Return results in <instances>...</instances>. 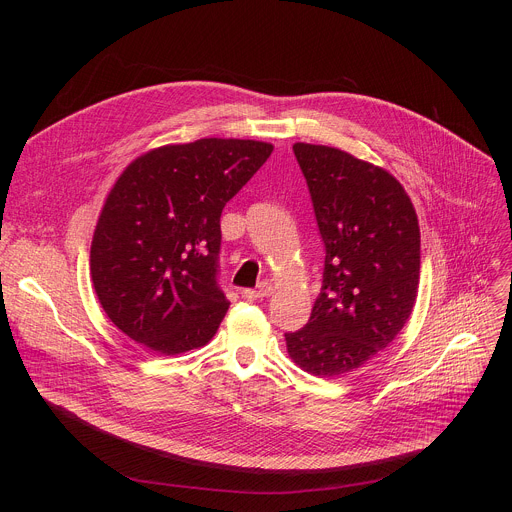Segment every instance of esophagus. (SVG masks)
Masks as SVG:
<instances>
[{
    "label": "esophagus",
    "instance_id": "obj_1",
    "mask_svg": "<svg viewBox=\"0 0 512 512\" xmlns=\"http://www.w3.org/2000/svg\"><path fill=\"white\" fill-rule=\"evenodd\" d=\"M271 291H273L271 283H269V281H261L259 287H255V289H245V291H243V298H245V300H263V298L271 296Z\"/></svg>",
    "mask_w": 512,
    "mask_h": 512
}]
</instances>
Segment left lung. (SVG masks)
<instances>
[{"label":"left lung","mask_w":512,"mask_h":512,"mask_svg":"<svg viewBox=\"0 0 512 512\" xmlns=\"http://www.w3.org/2000/svg\"><path fill=\"white\" fill-rule=\"evenodd\" d=\"M326 247L310 322L285 334L287 354L316 377L360 369L407 324L419 287L421 235L413 202L385 168L330 145L298 141Z\"/></svg>","instance_id":"obj_1"}]
</instances>
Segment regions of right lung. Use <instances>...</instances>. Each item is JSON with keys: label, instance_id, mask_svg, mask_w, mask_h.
<instances>
[{"label": "right lung", "instance_id": "obj_1", "mask_svg": "<svg viewBox=\"0 0 512 512\" xmlns=\"http://www.w3.org/2000/svg\"><path fill=\"white\" fill-rule=\"evenodd\" d=\"M271 152L267 141L204 137L121 172L93 233L91 279L125 336L172 356L216 334L231 304L216 285L221 212Z\"/></svg>", "mask_w": 512, "mask_h": 512}]
</instances>
